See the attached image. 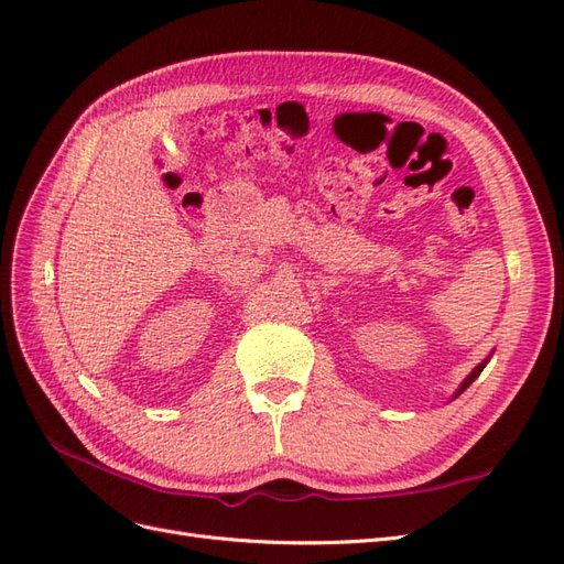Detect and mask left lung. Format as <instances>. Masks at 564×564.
Returning a JSON list of instances; mask_svg holds the SVG:
<instances>
[{
	"mask_svg": "<svg viewBox=\"0 0 564 564\" xmlns=\"http://www.w3.org/2000/svg\"><path fill=\"white\" fill-rule=\"evenodd\" d=\"M489 357H491V352H489V355L485 357V360H482L480 365H477V367H475V369H473V371L468 373V377H466L464 381H460V386L456 388V392H454V395H452V400H456V398L460 395V392H464V390H466V388H468V386H470V383H473V381H475L477 377H480V371H482V369L487 367V362H489Z\"/></svg>",
	"mask_w": 564,
	"mask_h": 564,
	"instance_id": "8db88e82",
	"label": "left lung"
}]
</instances>
